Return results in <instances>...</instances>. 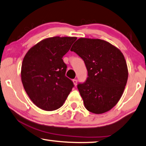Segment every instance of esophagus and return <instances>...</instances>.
<instances>
[{
  "label": "esophagus",
  "instance_id": "esophagus-1",
  "mask_svg": "<svg viewBox=\"0 0 146 146\" xmlns=\"http://www.w3.org/2000/svg\"><path fill=\"white\" fill-rule=\"evenodd\" d=\"M72 82H73L74 84V86H76V85H77V82H78L77 80H76V79H74V80H72Z\"/></svg>",
  "mask_w": 146,
  "mask_h": 146
}]
</instances>
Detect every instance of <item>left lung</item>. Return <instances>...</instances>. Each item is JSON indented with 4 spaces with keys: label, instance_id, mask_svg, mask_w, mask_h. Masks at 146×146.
Wrapping results in <instances>:
<instances>
[{
    "label": "left lung",
    "instance_id": "left-lung-1",
    "mask_svg": "<svg viewBox=\"0 0 146 146\" xmlns=\"http://www.w3.org/2000/svg\"><path fill=\"white\" fill-rule=\"evenodd\" d=\"M83 59L88 70L86 81L78 89L86 109L102 114L119 102L128 80L127 64L123 54L104 40L80 38L72 47Z\"/></svg>",
    "mask_w": 146,
    "mask_h": 146
}]
</instances>
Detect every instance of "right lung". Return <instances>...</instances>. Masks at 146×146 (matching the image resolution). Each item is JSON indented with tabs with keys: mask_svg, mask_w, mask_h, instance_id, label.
<instances>
[{
	"mask_svg": "<svg viewBox=\"0 0 146 146\" xmlns=\"http://www.w3.org/2000/svg\"><path fill=\"white\" fill-rule=\"evenodd\" d=\"M75 37H53L42 40L27 51L23 60L21 79L25 91L39 108L51 111L62 106L74 87L65 76L63 56Z\"/></svg>",
	"mask_w": 146,
	"mask_h": 146,
	"instance_id": "obj_1",
	"label": "right lung"
}]
</instances>
